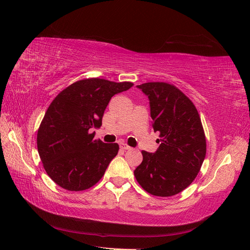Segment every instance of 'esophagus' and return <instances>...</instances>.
I'll list each match as a JSON object with an SVG mask.
<instances>
[{"mask_svg":"<svg viewBox=\"0 0 250 250\" xmlns=\"http://www.w3.org/2000/svg\"><path fill=\"white\" fill-rule=\"evenodd\" d=\"M120 148H121V149H124V150L131 149L130 146H128L126 144H124V143H120Z\"/></svg>","mask_w":250,"mask_h":250,"instance_id":"1","label":"esophagus"}]
</instances>
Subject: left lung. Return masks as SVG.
Returning <instances> with one entry per match:
<instances>
[{"label": "left lung", "mask_w": 250, "mask_h": 250, "mask_svg": "<svg viewBox=\"0 0 250 250\" xmlns=\"http://www.w3.org/2000/svg\"><path fill=\"white\" fill-rule=\"evenodd\" d=\"M140 88L150 104L153 130L160 143L155 153L142 151L134 176L142 188L156 196L182 192L200 172L206 139L198 109L187 95L167 83H145Z\"/></svg>", "instance_id": "left-lung-1"}]
</instances>
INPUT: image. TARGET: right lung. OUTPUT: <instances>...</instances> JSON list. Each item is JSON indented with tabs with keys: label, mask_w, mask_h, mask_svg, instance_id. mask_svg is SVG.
I'll use <instances>...</instances> for the list:
<instances>
[{
	"label": "right lung",
	"mask_w": 250,
	"mask_h": 250,
	"mask_svg": "<svg viewBox=\"0 0 250 250\" xmlns=\"http://www.w3.org/2000/svg\"><path fill=\"white\" fill-rule=\"evenodd\" d=\"M133 83L86 78L57 95L37 131V150L48 176L61 188L83 191L102 178L119 145L94 140L92 128L102 125L106 106L113 95Z\"/></svg>",
	"instance_id": "add662e5"
}]
</instances>
